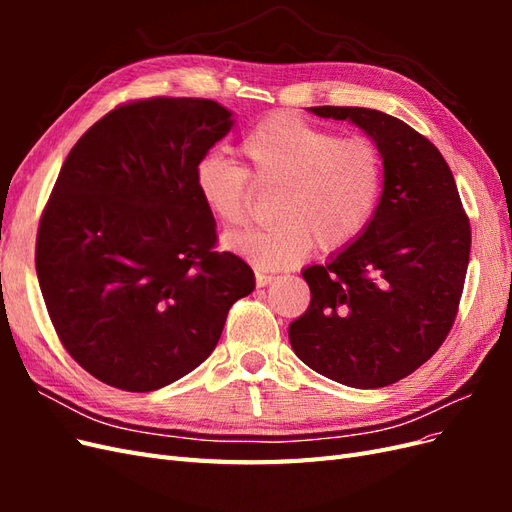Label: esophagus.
I'll return each mask as SVG.
<instances>
[{"label":"esophagus","mask_w":512,"mask_h":512,"mask_svg":"<svg viewBox=\"0 0 512 512\" xmlns=\"http://www.w3.org/2000/svg\"><path fill=\"white\" fill-rule=\"evenodd\" d=\"M273 280H275V275L256 271V286H258V288H265V286H267V284H271Z\"/></svg>","instance_id":"1"}]
</instances>
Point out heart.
Instances as JSON below:
<instances>
[{
  "label": "heart",
  "mask_w": 512,
  "mask_h": 512,
  "mask_svg": "<svg viewBox=\"0 0 512 512\" xmlns=\"http://www.w3.org/2000/svg\"><path fill=\"white\" fill-rule=\"evenodd\" d=\"M239 153L243 166L222 151L205 153L194 168V188L200 205L222 226L245 220L250 183L280 190L275 226L224 237L226 250L258 269L297 265L316 243L322 252L344 250L378 209L384 164L367 136H337L303 117L275 113L243 136Z\"/></svg>",
  "instance_id": "1"
}]
</instances>
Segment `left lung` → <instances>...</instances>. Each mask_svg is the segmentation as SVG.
<instances>
[{"label":"left lung","instance_id":"8db88e82","mask_svg":"<svg viewBox=\"0 0 512 512\" xmlns=\"http://www.w3.org/2000/svg\"><path fill=\"white\" fill-rule=\"evenodd\" d=\"M359 126L382 153L378 209L363 235L303 269L312 292L290 322L294 354L339 384L380 389L431 359L451 331L470 262L468 215L442 153L374 108L314 106Z\"/></svg>","mask_w":512,"mask_h":512}]
</instances>
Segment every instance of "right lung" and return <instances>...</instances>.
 Segmentation results:
<instances>
[{
  "label": "right lung",
  "mask_w": 512,
  "mask_h": 512,
  "mask_svg": "<svg viewBox=\"0 0 512 512\" xmlns=\"http://www.w3.org/2000/svg\"><path fill=\"white\" fill-rule=\"evenodd\" d=\"M235 126L205 98L117 106L72 147L42 213L36 273L53 327L91 376L130 393L183 378L256 286L194 188L198 160Z\"/></svg>",
  "instance_id": "1"
}]
</instances>
